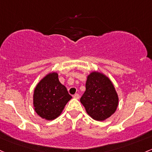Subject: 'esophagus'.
I'll list each match as a JSON object with an SVG mask.
<instances>
[{
  "label": "esophagus",
  "mask_w": 152,
  "mask_h": 152,
  "mask_svg": "<svg viewBox=\"0 0 152 152\" xmlns=\"http://www.w3.org/2000/svg\"><path fill=\"white\" fill-rule=\"evenodd\" d=\"M73 98H75V99H79V94H75L74 95H73Z\"/></svg>",
  "instance_id": "obj_1"
}]
</instances>
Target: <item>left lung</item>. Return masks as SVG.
Masks as SVG:
<instances>
[{
    "mask_svg": "<svg viewBox=\"0 0 152 152\" xmlns=\"http://www.w3.org/2000/svg\"><path fill=\"white\" fill-rule=\"evenodd\" d=\"M80 101L90 117L95 121H102L116 111L118 96L109 78L94 71L87 76L86 91Z\"/></svg>",
    "mask_w": 152,
    "mask_h": 152,
    "instance_id": "left-lung-1",
    "label": "left lung"
}]
</instances>
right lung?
Here are the masks:
<instances>
[{
    "mask_svg": "<svg viewBox=\"0 0 152 152\" xmlns=\"http://www.w3.org/2000/svg\"><path fill=\"white\" fill-rule=\"evenodd\" d=\"M71 98L66 86L59 81L58 73H50L38 83L34 89V110L42 118L52 121L61 114Z\"/></svg>",
    "mask_w": 152,
    "mask_h": 152,
    "instance_id": "add662e5",
    "label": "right lung"
}]
</instances>
